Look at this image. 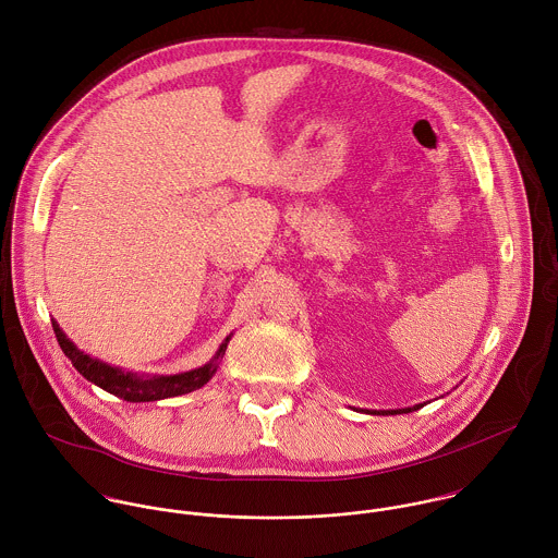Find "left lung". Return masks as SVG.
Returning a JSON list of instances; mask_svg holds the SVG:
<instances>
[{
    "label": "left lung",
    "mask_w": 558,
    "mask_h": 558,
    "mask_svg": "<svg viewBox=\"0 0 558 558\" xmlns=\"http://www.w3.org/2000/svg\"><path fill=\"white\" fill-rule=\"evenodd\" d=\"M424 404H415V407H407V409H389V411H367V413H374V415H402V413H413V411L422 409Z\"/></svg>",
    "instance_id": "1"
}]
</instances>
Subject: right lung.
<instances>
[{
	"mask_svg": "<svg viewBox=\"0 0 558 558\" xmlns=\"http://www.w3.org/2000/svg\"><path fill=\"white\" fill-rule=\"evenodd\" d=\"M51 326H53L58 345L62 348V352L71 361V365L88 383L97 385L99 389H104L125 402H156V400L175 398V396H184L195 389H202L215 376V372L226 354V348L232 339V335H228L223 339V343L219 345V350L215 352V356L197 369L173 374V376H149V374H136V372H128V369L108 365V363L77 350V345L62 332V328L58 326L56 319H51Z\"/></svg>",
	"mask_w": 558,
	"mask_h": 558,
	"instance_id": "right-lung-1",
	"label": "right lung"
}]
</instances>
